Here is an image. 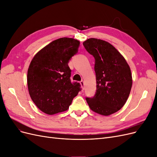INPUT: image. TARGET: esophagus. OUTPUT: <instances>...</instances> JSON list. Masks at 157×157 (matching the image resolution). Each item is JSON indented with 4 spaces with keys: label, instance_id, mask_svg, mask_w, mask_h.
<instances>
[{
    "label": "esophagus",
    "instance_id": "obj_1",
    "mask_svg": "<svg viewBox=\"0 0 157 157\" xmlns=\"http://www.w3.org/2000/svg\"><path fill=\"white\" fill-rule=\"evenodd\" d=\"M80 84H81L82 88L84 89V80H82L81 81H80Z\"/></svg>",
    "mask_w": 157,
    "mask_h": 157
}]
</instances>
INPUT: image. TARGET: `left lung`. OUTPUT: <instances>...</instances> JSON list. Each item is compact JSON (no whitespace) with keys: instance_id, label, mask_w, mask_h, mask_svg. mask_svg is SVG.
Masks as SVG:
<instances>
[{"instance_id":"obj_1","label":"left lung","mask_w":157,"mask_h":157,"mask_svg":"<svg viewBox=\"0 0 157 157\" xmlns=\"http://www.w3.org/2000/svg\"><path fill=\"white\" fill-rule=\"evenodd\" d=\"M85 49L95 59L96 92L86 98L90 108L99 115L108 116L124 106L132 86L129 65L119 52L108 42L88 39L83 42Z\"/></svg>"}]
</instances>
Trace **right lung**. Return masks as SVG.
<instances>
[{"label":"right lung","instance_id":"obj_1","mask_svg":"<svg viewBox=\"0 0 157 157\" xmlns=\"http://www.w3.org/2000/svg\"><path fill=\"white\" fill-rule=\"evenodd\" d=\"M80 42L60 38L41 49L33 58L27 71V86L33 101L48 115L67 111L81 90L71 82L69 61L78 52Z\"/></svg>","mask_w":157,"mask_h":157}]
</instances>
